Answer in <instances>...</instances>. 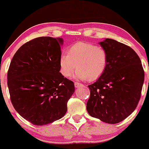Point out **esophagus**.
Masks as SVG:
<instances>
[{"label":"esophagus","mask_w":149,"mask_h":149,"mask_svg":"<svg viewBox=\"0 0 149 149\" xmlns=\"http://www.w3.org/2000/svg\"><path fill=\"white\" fill-rule=\"evenodd\" d=\"M83 84H80V83L79 82H74V87L76 88H79V87H83Z\"/></svg>","instance_id":"1"}]
</instances>
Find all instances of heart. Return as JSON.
Here are the masks:
<instances>
[{
    "label": "heart",
    "mask_w": 149,
    "mask_h": 149,
    "mask_svg": "<svg viewBox=\"0 0 149 149\" xmlns=\"http://www.w3.org/2000/svg\"><path fill=\"white\" fill-rule=\"evenodd\" d=\"M109 63L108 53L103 47L87 42H77L68 48V54L60 56V72L65 77L72 76L79 79L94 81L106 71Z\"/></svg>",
    "instance_id": "heart-1"
}]
</instances>
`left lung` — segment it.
Segmentation results:
<instances>
[{
    "label": "left lung",
    "instance_id": "left-lung-1",
    "mask_svg": "<svg viewBox=\"0 0 149 149\" xmlns=\"http://www.w3.org/2000/svg\"><path fill=\"white\" fill-rule=\"evenodd\" d=\"M100 44L108 53L109 63L103 75L88 86L90 97L87 110L92 117L117 124L136 108L144 71L138 55L128 45L109 38Z\"/></svg>",
    "mask_w": 149,
    "mask_h": 149
}]
</instances>
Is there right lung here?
I'll use <instances>...</instances> for the list:
<instances>
[{
  "label": "right lung",
  "instance_id": "obj_1",
  "mask_svg": "<svg viewBox=\"0 0 149 149\" xmlns=\"http://www.w3.org/2000/svg\"><path fill=\"white\" fill-rule=\"evenodd\" d=\"M62 44L61 38H35L17 49L10 62L7 79L11 102L34 125L63 117L74 92L73 81L60 72Z\"/></svg>",
  "mask_w": 149,
  "mask_h": 149
}]
</instances>
